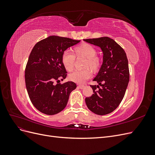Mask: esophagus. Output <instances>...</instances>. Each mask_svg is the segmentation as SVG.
<instances>
[{"mask_svg": "<svg viewBox=\"0 0 155 155\" xmlns=\"http://www.w3.org/2000/svg\"><path fill=\"white\" fill-rule=\"evenodd\" d=\"M78 88H81V89H83L84 87H85V86H84V85H78Z\"/></svg>", "mask_w": 155, "mask_h": 155, "instance_id": "esophagus-1", "label": "esophagus"}]
</instances>
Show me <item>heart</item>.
Wrapping results in <instances>:
<instances>
[{
    "instance_id": "obj_1",
    "label": "heart",
    "mask_w": 155,
    "mask_h": 155,
    "mask_svg": "<svg viewBox=\"0 0 155 155\" xmlns=\"http://www.w3.org/2000/svg\"><path fill=\"white\" fill-rule=\"evenodd\" d=\"M74 52L77 57H83L87 59L85 67L91 68L93 71L99 70L101 64V58L97 55V50L88 43H83L74 48ZM75 55L68 51H64L61 55V63L67 71H72L75 63ZM92 74L89 68L82 70H76L70 74L68 79L70 81L81 84L85 83L87 79L91 78Z\"/></svg>"
}]
</instances>
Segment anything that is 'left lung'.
<instances>
[{"mask_svg":"<svg viewBox=\"0 0 155 155\" xmlns=\"http://www.w3.org/2000/svg\"><path fill=\"white\" fill-rule=\"evenodd\" d=\"M99 46L103 51V63L93 81L99 85H91L94 94L85 98L88 109L98 115L114 111L122 101L129 81L128 59L124 50L108 37L83 39ZM97 87L98 89H97Z\"/></svg>","mask_w":155,"mask_h":155,"instance_id":"obj_1","label":"left lung"}]
</instances>
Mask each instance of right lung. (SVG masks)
<instances>
[{
	"label": "right lung",
	"mask_w": 155,
	"mask_h": 155,
	"mask_svg": "<svg viewBox=\"0 0 155 155\" xmlns=\"http://www.w3.org/2000/svg\"><path fill=\"white\" fill-rule=\"evenodd\" d=\"M80 41L56 35L36 43L30 54L25 69L28 94L36 109L47 115H54L67 106L70 94L76 84L59 83L67 77L61 63V55L68 48ZM58 82L55 84L54 81Z\"/></svg>",
	"instance_id": "1"
}]
</instances>
